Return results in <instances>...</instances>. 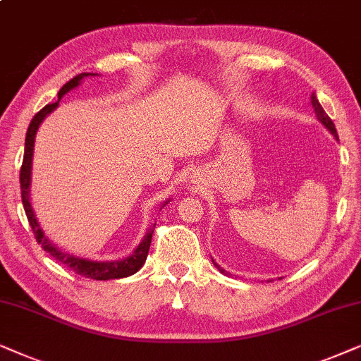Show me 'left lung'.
I'll return each mask as SVG.
<instances>
[{
    "instance_id": "1",
    "label": "left lung",
    "mask_w": 361,
    "mask_h": 361,
    "mask_svg": "<svg viewBox=\"0 0 361 361\" xmlns=\"http://www.w3.org/2000/svg\"><path fill=\"white\" fill-rule=\"evenodd\" d=\"M310 102H312V107H314V110H315V115H317V118H319L320 122L324 123V127L326 128V130H329V132L331 133V135H334V137L337 138V140H338V135H337V128H335V125H334V122H331V118L329 117V115L325 114V110L322 109V105H320L319 100H317L315 94H312V97H310ZM213 262H214V261H213ZM214 266L219 269V272H221V274H224V276H228V272H226L223 267H219L218 264H216V262H214Z\"/></svg>"
}]
</instances>
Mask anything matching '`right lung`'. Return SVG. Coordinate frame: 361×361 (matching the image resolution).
<instances>
[{
  "label": "right lung",
  "instance_id": "obj_1",
  "mask_svg": "<svg viewBox=\"0 0 361 361\" xmlns=\"http://www.w3.org/2000/svg\"><path fill=\"white\" fill-rule=\"evenodd\" d=\"M87 75H95V74H90V72H82V74L75 75L74 79H71L69 82L62 85L59 94H57V100L54 104H47L44 109H41L39 112L32 117L30 127H27V132H26V142H24V158H23V165H21V173H19V181H21V198H23L24 211H26L27 221H30L36 241L41 244L42 249L49 252L52 257H56L57 261H61L62 264H66L67 267H71L72 271L79 274V276L94 279V281H110V279L128 277V276H132V274H135L137 271H140L142 266L147 261L148 249H150L152 234H153V229H155V224L150 226V229L147 231L145 238L142 239V243L138 244L135 251H133L128 257L120 259V261H90V259L74 256V254L64 252V251H61V249H57L54 244H52L49 239L44 236V233H42V229H41L39 223H37L35 211H32V206L30 201L32 152H35V140H36L37 128H39L42 120L46 118V115H49L52 110L59 105L61 99L64 97L69 90L75 89L77 85L80 84V80Z\"/></svg>",
  "mask_w": 361,
  "mask_h": 361
}]
</instances>
